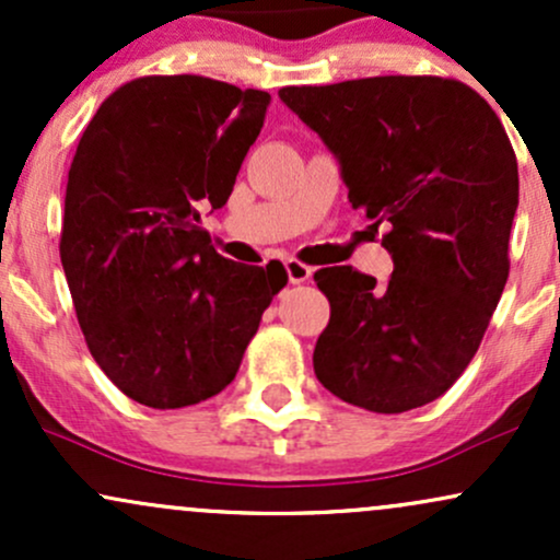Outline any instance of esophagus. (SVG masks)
I'll return each instance as SVG.
<instances>
[{"instance_id": "obj_1", "label": "esophagus", "mask_w": 560, "mask_h": 560, "mask_svg": "<svg viewBox=\"0 0 560 560\" xmlns=\"http://www.w3.org/2000/svg\"><path fill=\"white\" fill-rule=\"evenodd\" d=\"M284 268H287V276H289V281H292V284H302V281H307L313 276L311 266H305V262H300L294 258L284 260Z\"/></svg>"}]
</instances>
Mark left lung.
<instances>
[{"instance_id": "1", "label": "left lung", "mask_w": 560, "mask_h": 560, "mask_svg": "<svg viewBox=\"0 0 560 560\" xmlns=\"http://www.w3.org/2000/svg\"><path fill=\"white\" fill-rule=\"evenodd\" d=\"M281 102L339 160L352 208L395 262L387 287L350 266L316 271L329 298L313 369L339 400L402 413L458 382L508 281L518 165L494 110L466 83L376 75L284 86Z\"/></svg>"}]
</instances>
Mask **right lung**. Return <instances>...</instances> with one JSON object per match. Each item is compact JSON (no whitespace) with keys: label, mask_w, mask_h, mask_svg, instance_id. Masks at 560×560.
<instances>
[{"label":"right lung","mask_w":560,"mask_h":560,"mask_svg":"<svg viewBox=\"0 0 560 560\" xmlns=\"http://www.w3.org/2000/svg\"><path fill=\"white\" fill-rule=\"evenodd\" d=\"M268 102L205 75H144L102 102L75 147L62 271L96 365L147 408L226 389L287 287L279 260L223 258L199 226L226 205Z\"/></svg>","instance_id":"obj_1"}]
</instances>
